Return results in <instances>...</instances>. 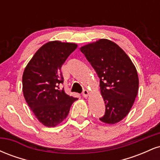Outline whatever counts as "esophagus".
<instances>
[{"label":"esophagus","instance_id":"obj_1","mask_svg":"<svg viewBox=\"0 0 160 160\" xmlns=\"http://www.w3.org/2000/svg\"><path fill=\"white\" fill-rule=\"evenodd\" d=\"M89 91H88V90H86V89H84V90L82 91V95L84 97V98H87V97L89 96Z\"/></svg>","mask_w":160,"mask_h":160}]
</instances>
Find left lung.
Listing matches in <instances>:
<instances>
[{
  "label": "left lung",
  "mask_w": 160,
  "mask_h": 160,
  "mask_svg": "<svg viewBox=\"0 0 160 160\" xmlns=\"http://www.w3.org/2000/svg\"><path fill=\"white\" fill-rule=\"evenodd\" d=\"M100 79L105 113L99 120L114 124L126 117L138 90V77L132 62L115 43L101 39L80 48Z\"/></svg>",
  "instance_id": "1"
}]
</instances>
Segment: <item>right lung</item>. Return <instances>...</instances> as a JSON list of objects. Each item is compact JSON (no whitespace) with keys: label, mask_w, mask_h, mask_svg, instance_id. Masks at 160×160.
Here are the masks:
<instances>
[{"label":"right lung","mask_w":160,"mask_h":160,"mask_svg":"<svg viewBox=\"0 0 160 160\" xmlns=\"http://www.w3.org/2000/svg\"><path fill=\"white\" fill-rule=\"evenodd\" d=\"M78 46L52 41L37 51L22 76V90L28 105L42 124L54 127L68 115L77 98L60 90L64 79L61 68Z\"/></svg>","instance_id":"1"}]
</instances>
